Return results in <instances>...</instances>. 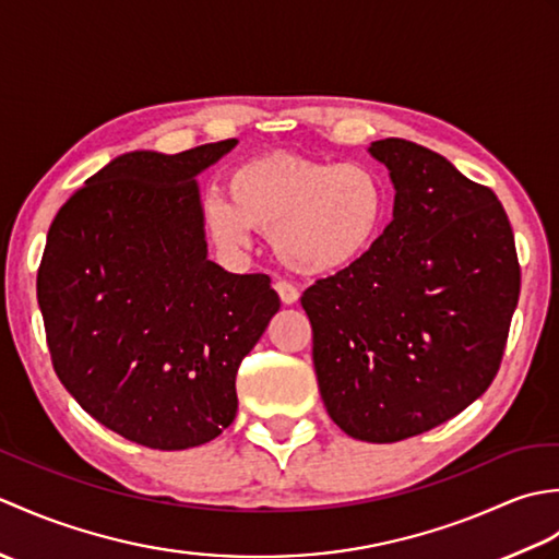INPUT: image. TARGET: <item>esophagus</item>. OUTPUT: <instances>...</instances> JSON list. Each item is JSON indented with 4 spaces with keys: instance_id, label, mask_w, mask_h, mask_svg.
Returning a JSON list of instances; mask_svg holds the SVG:
<instances>
[{
    "instance_id": "1",
    "label": "esophagus",
    "mask_w": 559,
    "mask_h": 559,
    "mask_svg": "<svg viewBox=\"0 0 559 559\" xmlns=\"http://www.w3.org/2000/svg\"><path fill=\"white\" fill-rule=\"evenodd\" d=\"M273 288H276L283 305H295V302H298V298H300L298 288H295L293 283H288V281H276V286H273Z\"/></svg>"
}]
</instances>
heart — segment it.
I'll list each match as a JSON object with an SVG mask.
<instances>
[{"label":"heart","instance_id":"obj_1","mask_svg":"<svg viewBox=\"0 0 559 559\" xmlns=\"http://www.w3.org/2000/svg\"><path fill=\"white\" fill-rule=\"evenodd\" d=\"M389 185L374 165L261 156L230 177V197L209 192L204 218L221 247L240 252L257 230L273 233L288 269L322 276L346 271L384 233Z\"/></svg>","mask_w":559,"mask_h":559}]
</instances>
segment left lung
I'll use <instances>...</instances> for the list:
<instances>
[{
  "label": "left lung",
  "mask_w": 559,
  "mask_h": 559,
  "mask_svg": "<svg viewBox=\"0 0 559 559\" xmlns=\"http://www.w3.org/2000/svg\"><path fill=\"white\" fill-rule=\"evenodd\" d=\"M394 218L360 264L302 293L322 401L343 432L389 444L454 418L500 370L519 302L495 192L406 139L372 141Z\"/></svg>",
  "instance_id": "left-lung-1"
}]
</instances>
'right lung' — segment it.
<instances>
[{
    "label": "right lung",
    "mask_w": 559,
    "mask_h": 559,
    "mask_svg": "<svg viewBox=\"0 0 559 559\" xmlns=\"http://www.w3.org/2000/svg\"><path fill=\"white\" fill-rule=\"evenodd\" d=\"M235 146L117 156L47 233L38 305L55 372L129 442L175 451L216 439L235 420L237 367L281 307L264 273L209 259L194 177Z\"/></svg>",
    "instance_id": "add662e5"
}]
</instances>
